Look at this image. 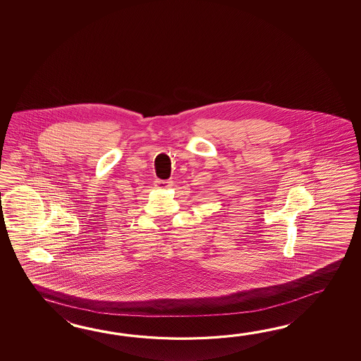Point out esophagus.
Wrapping results in <instances>:
<instances>
[{"label":"esophagus","instance_id":"1","mask_svg":"<svg viewBox=\"0 0 361 361\" xmlns=\"http://www.w3.org/2000/svg\"><path fill=\"white\" fill-rule=\"evenodd\" d=\"M171 185H173L171 180H160V179H156V180H154V187H156V188L165 190V188H170Z\"/></svg>","mask_w":361,"mask_h":361}]
</instances>
